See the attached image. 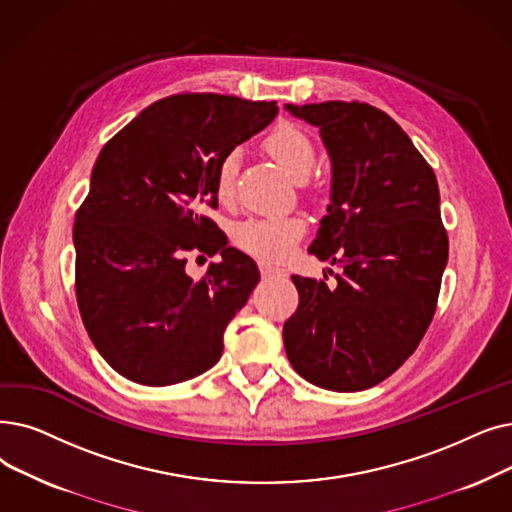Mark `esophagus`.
<instances>
[{"label":"esophagus","instance_id":"1","mask_svg":"<svg viewBox=\"0 0 512 512\" xmlns=\"http://www.w3.org/2000/svg\"><path fill=\"white\" fill-rule=\"evenodd\" d=\"M259 270H261L263 278H274V276L282 274V270L274 268V265H270V263H259Z\"/></svg>","mask_w":512,"mask_h":512}]
</instances>
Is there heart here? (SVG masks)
I'll return each instance as SVG.
<instances>
[{"mask_svg": "<svg viewBox=\"0 0 512 512\" xmlns=\"http://www.w3.org/2000/svg\"><path fill=\"white\" fill-rule=\"evenodd\" d=\"M265 150L272 159L293 177L303 182L316 161V150L305 133L293 125H282L265 138ZM236 159L226 157L219 163L215 177V192L219 201H228L234 190ZM305 221L299 215L278 217H249L240 221L232 230V240L238 249L259 257L263 261H280L293 249V244L303 236Z\"/></svg>", "mask_w": 512, "mask_h": 512, "instance_id": "heart-1", "label": "heart"}]
</instances>
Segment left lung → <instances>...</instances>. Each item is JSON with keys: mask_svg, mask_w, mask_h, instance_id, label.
Returning <instances> with one entry per match:
<instances>
[{"mask_svg": "<svg viewBox=\"0 0 512 512\" xmlns=\"http://www.w3.org/2000/svg\"><path fill=\"white\" fill-rule=\"evenodd\" d=\"M284 108L320 129L330 159V205L309 253L343 268L332 288L293 276L299 307L284 322V349L316 387L370 389L410 358L435 314L448 263L435 173L370 104Z\"/></svg>", "mask_w": 512, "mask_h": 512, "instance_id": "obj_1", "label": "left lung"}]
</instances>
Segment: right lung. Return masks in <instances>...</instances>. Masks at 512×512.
<instances>
[{"mask_svg": "<svg viewBox=\"0 0 512 512\" xmlns=\"http://www.w3.org/2000/svg\"><path fill=\"white\" fill-rule=\"evenodd\" d=\"M276 115V102L169 96L100 150L73 228L75 288L87 335L125 379L165 387L219 362L259 270L201 213L217 207L219 163ZM188 250L222 261L194 283Z\"/></svg>", "mask_w": 512, "mask_h": 512, "instance_id": "right-lung-1", "label": "right lung"}]
</instances>
